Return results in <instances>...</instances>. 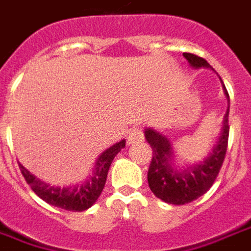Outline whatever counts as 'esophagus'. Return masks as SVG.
Returning <instances> with one entry per match:
<instances>
[{
	"label": "esophagus",
	"instance_id": "34e87169",
	"mask_svg": "<svg viewBox=\"0 0 251 251\" xmlns=\"http://www.w3.org/2000/svg\"><path fill=\"white\" fill-rule=\"evenodd\" d=\"M143 139H144V136H143L142 129L133 127L127 136V144H137V143L143 142Z\"/></svg>",
	"mask_w": 251,
	"mask_h": 251
}]
</instances>
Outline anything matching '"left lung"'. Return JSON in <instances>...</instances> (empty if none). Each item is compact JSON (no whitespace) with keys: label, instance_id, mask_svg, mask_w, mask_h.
<instances>
[{"label":"left lung","instance_id":"1","mask_svg":"<svg viewBox=\"0 0 251 251\" xmlns=\"http://www.w3.org/2000/svg\"><path fill=\"white\" fill-rule=\"evenodd\" d=\"M183 56L193 68H211V65L201 56L183 52ZM225 89V87H224ZM225 94L229 99L228 91ZM229 111H226L224 129L212 152L200 164L176 169L174 167V154L169 140L152 129H146V139L152 149L150 168L147 172V180L151 192L162 201L175 205H182L193 201L203 196L220 174L226 155L229 137Z\"/></svg>","mask_w":251,"mask_h":251}]
</instances>
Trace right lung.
<instances>
[{
    "mask_svg": "<svg viewBox=\"0 0 251 251\" xmlns=\"http://www.w3.org/2000/svg\"><path fill=\"white\" fill-rule=\"evenodd\" d=\"M124 147H125V140H121L102 152L96 162L94 174L82 185L69 186V187L51 186L46 182H41L34 175H31L22 164H19V168L27 185H30L31 190L46 203L68 211H84L97 201L107 182L111 162Z\"/></svg>",
    "mask_w": 251,
    "mask_h": 251,
    "instance_id": "right-lung-1",
    "label": "right lung"
}]
</instances>
